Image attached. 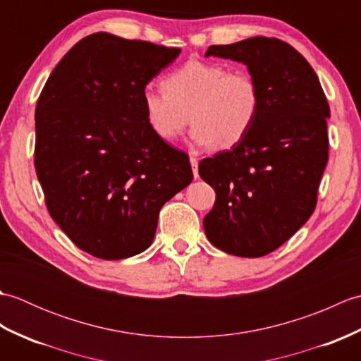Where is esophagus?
I'll return each instance as SVG.
<instances>
[{"label": "esophagus", "instance_id": "esophagus-1", "mask_svg": "<svg viewBox=\"0 0 361 361\" xmlns=\"http://www.w3.org/2000/svg\"><path fill=\"white\" fill-rule=\"evenodd\" d=\"M190 166H192V172H194V178H198V159L195 157H190Z\"/></svg>", "mask_w": 361, "mask_h": 361}]
</instances>
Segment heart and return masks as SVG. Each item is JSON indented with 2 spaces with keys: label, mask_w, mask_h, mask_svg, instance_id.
<instances>
[{
  "label": "heart",
  "mask_w": 361,
  "mask_h": 361,
  "mask_svg": "<svg viewBox=\"0 0 361 361\" xmlns=\"http://www.w3.org/2000/svg\"><path fill=\"white\" fill-rule=\"evenodd\" d=\"M142 110L152 132L163 141H175L192 122L194 144L226 150L255 126L260 91L256 79L240 68L189 60L166 75L163 91H144Z\"/></svg>",
  "instance_id": "heart-1"
}]
</instances>
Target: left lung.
I'll list each match as a JSON object with an SVG mask.
<instances>
[{
	"mask_svg": "<svg viewBox=\"0 0 361 361\" xmlns=\"http://www.w3.org/2000/svg\"><path fill=\"white\" fill-rule=\"evenodd\" d=\"M206 56L248 66L260 111L239 144L198 164L216 190L204 233L228 255L260 257L287 242L315 211L329 159L331 110L313 68L279 38L214 44Z\"/></svg>",
	"mask_w": 361,
	"mask_h": 361,
	"instance_id": "obj_1",
	"label": "left lung"
}]
</instances>
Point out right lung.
<instances>
[{
    "instance_id": "obj_1",
    "label": "right lung",
    "mask_w": 361,
    "mask_h": 361,
    "mask_svg": "<svg viewBox=\"0 0 361 361\" xmlns=\"http://www.w3.org/2000/svg\"><path fill=\"white\" fill-rule=\"evenodd\" d=\"M178 48L91 34L65 54L35 106L34 164L49 216L91 256L150 247L163 204L192 181L186 152L152 132L145 85Z\"/></svg>"
}]
</instances>
